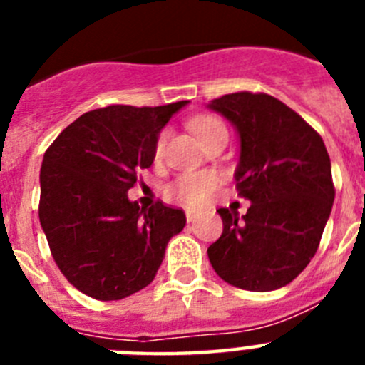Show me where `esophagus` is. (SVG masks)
Instances as JSON below:
<instances>
[{
	"label": "esophagus",
	"instance_id": "esophagus-1",
	"mask_svg": "<svg viewBox=\"0 0 365 365\" xmlns=\"http://www.w3.org/2000/svg\"><path fill=\"white\" fill-rule=\"evenodd\" d=\"M197 217V212L195 210H186V219H188V221H193V219Z\"/></svg>",
	"mask_w": 365,
	"mask_h": 365
}]
</instances>
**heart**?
Segmentation results:
<instances>
[{"mask_svg":"<svg viewBox=\"0 0 365 365\" xmlns=\"http://www.w3.org/2000/svg\"><path fill=\"white\" fill-rule=\"evenodd\" d=\"M193 133L197 135V138L202 144L210 137H214L219 131H227L225 124L215 117H197L190 122ZM168 133H163L157 137L155 143V157H160L164 153V146H166ZM221 182V177L214 170H205V172H192L185 173V175L177 177L172 185L168 186V193L175 197L177 201L188 206H202L215 188Z\"/></svg>","mask_w":365,"mask_h":365,"instance_id":"b5f03b06","label":"heart"}]
</instances>
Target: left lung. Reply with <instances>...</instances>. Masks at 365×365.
Wrapping results in <instances>:
<instances>
[{
    "label": "left lung",
    "instance_id": "left-lung-1",
    "mask_svg": "<svg viewBox=\"0 0 365 365\" xmlns=\"http://www.w3.org/2000/svg\"><path fill=\"white\" fill-rule=\"evenodd\" d=\"M208 108L240 135L235 188L250 201L241 217L219 208L222 234L208 247V259L230 285L276 291L318 250L334 201L331 159L320 135L267 93H232Z\"/></svg>",
    "mask_w": 365,
    "mask_h": 365
}]
</instances>
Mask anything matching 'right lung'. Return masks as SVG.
Returning a JSON list of instances; mask_svg holds the SVG:
<instances>
[{
    "instance_id": "right-lung-1",
    "label": "right lung",
    "mask_w": 365,
    "mask_h": 365,
    "mask_svg": "<svg viewBox=\"0 0 365 365\" xmlns=\"http://www.w3.org/2000/svg\"><path fill=\"white\" fill-rule=\"evenodd\" d=\"M188 100L157 108L108 106L83 113L47 148L40 172V222L67 282L102 302L153 282L185 212L128 199L155 143Z\"/></svg>"
}]
</instances>
